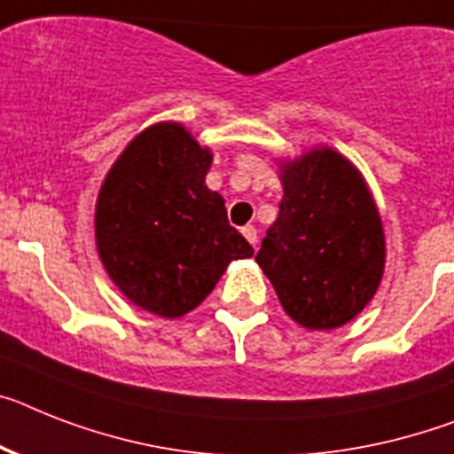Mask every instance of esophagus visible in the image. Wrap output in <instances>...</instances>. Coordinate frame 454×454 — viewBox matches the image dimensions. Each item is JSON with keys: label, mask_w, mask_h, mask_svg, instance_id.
<instances>
[{"label": "esophagus", "mask_w": 454, "mask_h": 454, "mask_svg": "<svg viewBox=\"0 0 454 454\" xmlns=\"http://www.w3.org/2000/svg\"><path fill=\"white\" fill-rule=\"evenodd\" d=\"M242 235H245L247 242H249L251 247L258 245V231L254 226H245V228H242Z\"/></svg>", "instance_id": "esophagus-1"}]
</instances>
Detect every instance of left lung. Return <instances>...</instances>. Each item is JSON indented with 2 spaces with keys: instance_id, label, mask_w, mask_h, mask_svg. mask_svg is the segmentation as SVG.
<instances>
[{
  "instance_id": "1",
  "label": "left lung",
  "mask_w": 454,
  "mask_h": 454,
  "mask_svg": "<svg viewBox=\"0 0 454 454\" xmlns=\"http://www.w3.org/2000/svg\"><path fill=\"white\" fill-rule=\"evenodd\" d=\"M277 166L284 198L256 262L298 325H346L374 300L386 270L374 196L356 163L327 145Z\"/></svg>"
}]
</instances>
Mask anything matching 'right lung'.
Wrapping results in <instances>:
<instances>
[{"label":"right lung","mask_w":454,"mask_h":454,"mask_svg":"<svg viewBox=\"0 0 454 454\" xmlns=\"http://www.w3.org/2000/svg\"><path fill=\"white\" fill-rule=\"evenodd\" d=\"M212 150L180 121H156L121 150L98 189L94 238L129 302L161 318L189 314L254 249L205 184Z\"/></svg>","instance_id":"1"}]
</instances>
